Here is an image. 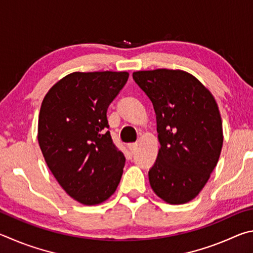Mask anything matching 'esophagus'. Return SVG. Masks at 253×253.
<instances>
[{
  "label": "esophagus",
  "instance_id": "34e87169",
  "mask_svg": "<svg viewBox=\"0 0 253 253\" xmlns=\"http://www.w3.org/2000/svg\"><path fill=\"white\" fill-rule=\"evenodd\" d=\"M127 147H129V150H130L132 153H134L135 150H136V147H138V144H136V143H130L129 145H127Z\"/></svg>",
  "mask_w": 253,
  "mask_h": 253
}]
</instances>
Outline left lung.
I'll return each mask as SVG.
<instances>
[{"mask_svg": "<svg viewBox=\"0 0 253 253\" xmlns=\"http://www.w3.org/2000/svg\"><path fill=\"white\" fill-rule=\"evenodd\" d=\"M133 80L157 115L161 147L149 170L150 185L171 205L191 201L209 180L222 149L218 104L210 91L184 71H138Z\"/></svg>", "mask_w": 253, "mask_h": 253, "instance_id": "left-lung-1", "label": "left lung"}]
</instances>
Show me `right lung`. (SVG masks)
<instances>
[{
    "mask_svg": "<svg viewBox=\"0 0 253 253\" xmlns=\"http://www.w3.org/2000/svg\"><path fill=\"white\" fill-rule=\"evenodd\" d=\"M127 78V72H74L43 99L40 148L57 182L82 205L105 201L121 180L126 158L108 131L106 111Z\"/></svg>",
    "mask_w": 253,
    "mask_h": 253,
    "instance_id": "right-lung-1",
    "label": "right lung"
}]
</instances>
